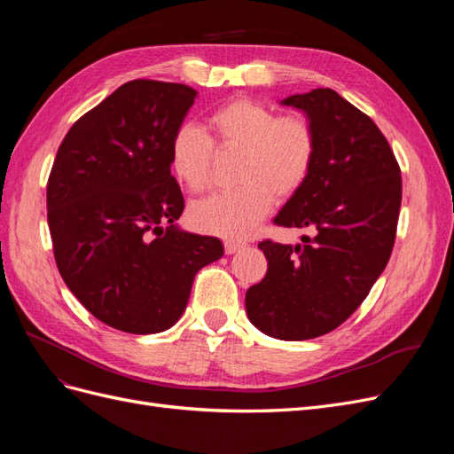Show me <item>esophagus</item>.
Listing matches in <instances>:
<instances>
[{
  "mask_svg": "<svg viewBox=\"0 0 454 454\" xmlns=\"http://www.w3.org/2000/svg\"><path fill=\"white\" fill-rule=\"evenodd\" d=\"M223 248H225V254H235V252H239L240 248H244V242L225 240V242H223Z\"/></svg>",
  "mask_w": 454,
  "mask_h": 454,
  "instance_id": "esophagus-1",
  "label": "esophagus"
}]
</instances>
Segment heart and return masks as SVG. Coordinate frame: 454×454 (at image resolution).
Returning a JSON list of instances; mask_svg holds the SVG:
<instances>
[{
  "label": "heart",
  "mask_w": 454,
  "mask_h": 454,
  "mask_svg": "<svg viewBox=\"0 0 454 454\" xmlns=\"http://www.w3.org/2000/svg\"><path fill=\"white\" fill-rule=\"evenodd\" d=\"M210 136L182 125L170 142V167L191 193H202L214 180L215 149L240 153L235 189L199 200L189 210L197 231L227 239L250 235L277 200L299 193L314 168L318 138L312 122L297 114L278 115L265 102L237 96L208 117Z\"/></svg>",
  "instance_id": "heart-1"
}]
</instances>
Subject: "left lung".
I'll list each match as a JSON object with an SVG mask.
<instances>
[{
	"mask_svg": "<svg viewBox=\"0 0 454 454\" xmlns=\"http://www.w3.org/2000/svg\"><path fill=\"white\" fill-rule=\"evenodd\" d=\"M282 104L309 115L318 155L303 189L272 222L310 229L312 237L297 246L259 242L269 267L246 292V312L274 339L305 340L350 318L387 267L400 217L402 170L373 119L335 90L314 89Z\"/></svg>",
	"mask_w": 454,
	"mask_h": 454,
	"instance_id": "8db88e82",
	"label": "left lung"
}]
</instances>
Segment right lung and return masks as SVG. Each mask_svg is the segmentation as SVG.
Listing matches in <instances>:
<instances>
[{
	"label": "right lung",
	"instance_id": "right-lung-1",
	"mask_svg": "<svg viewBox=\"0 0 454 454\" xmlns=\"http://www.w3.org/2000/svg\"><path fill=\"white\" fill-rule=\"evenodd\" d=\"M195 96L182 83L129 81L74 122L52 162L47 219L60 277L121 332L172 327L195 274L223 255L217 239L174 227L185 204L170 142Z\"/></svg>",
	"mask_w": 454,
	"mask_h": 454
}]
</instances>
